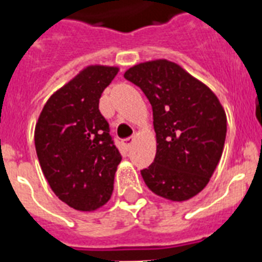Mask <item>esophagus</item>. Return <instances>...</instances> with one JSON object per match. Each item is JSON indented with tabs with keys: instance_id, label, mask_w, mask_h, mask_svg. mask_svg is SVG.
<instances>
[{
	"instance_id": "obj_1",
	"label": "esophagus",
	"mask_w": 262,
	"mask_h": 262,
	"mask_svg": "<svg viewBox=\"0 0 262 262\" xmlns=\"http://www.w3.org/2000/svg\"><path fill=\"white\" fill-rule=\"evenodd\" d=\"M135 140H136L135 137H126V138H124V140H122V142H124V145L126 146V149H129V148H130L132 144L135 142Z\"/></svg>"
}]
</instances>
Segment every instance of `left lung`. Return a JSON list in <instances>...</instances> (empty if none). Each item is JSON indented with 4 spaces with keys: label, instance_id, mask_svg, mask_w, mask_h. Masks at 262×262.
<instances>
[{
    "label": "left lung",
    "instance_id": "left-lung-1",
    "mask_svg": "<svg viewBox=\"0 0 262 262\" xmlns=\"http://www.w3.org/2000/svg\"><path fill=\"white\" fill-rule=\"evenodd\" d=\"M152 105L157 149L141 171L152 192L183 202L201 192L215 171L226 138V114L216 95L173 61H145L124 74Z\"/></svg>",
    "mask_w": 262,
    "mask_h": 262
}]
</instances>
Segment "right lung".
<instances>
[{"instance_id":"1","label":"right lung","mask_w":262,"mask_h":262,"mask_svg":"<svg viewBox=\"0 0 262 262\" xmlns=\"http://www.w3.org/2000/svg\"><path fill=\"white\" fill-rule=\"evenodd\" d=\"M117 67L89 66L51 95L35 129V146L47 182L59 199L79 211L109 201L121 153L99 112V98Z\"/></svg>"}]
</instances>
